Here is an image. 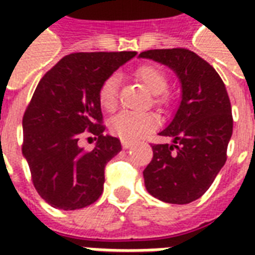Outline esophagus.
<instances>
[{
  "label": "esophagus",
  "instance_id": "1",
  "mask_svg": "<svg viewBox=\"0 0 255 255\" xmlns=\"http://www.w3.org/2000/svg\"><path fill=\"white\" fill-rule=\"evenodd\" d=\"M133 142H131V140H126V139H123L122 140V146L124 147V149H129V147H132Z\"/></svg>",
  "mask_w": 255,
  "mask_h": 255
}]
</instances>
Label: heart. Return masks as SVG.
<instances>
[{
    "label": "heart",
    "instance_id": "heart-1",
    "mask_svg": "<svg viewBox=\"0 0 255 255\" xmlns=\"http://www.w3.org/2000/svg\"><path fill=\"white\" fill-rule=\"evenodd\" d=\"M135 76L146 86L151 94H155L154 102L158 105L166 104L165 95L162 94L168 89V76L157 65L143 64L136 69ZM119 93V78L112 75L101 84L98 100L102 109L113 112L117 106ZM158 126V117L150 112H122L111 122V131L126 140H135L147 135Z\"/></svg>",
    "mask_w": 255,
    "mask_h": 255
}]
</instances>
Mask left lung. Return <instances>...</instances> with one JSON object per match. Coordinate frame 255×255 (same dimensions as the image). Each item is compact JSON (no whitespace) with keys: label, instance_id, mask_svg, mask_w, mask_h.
<instances>
[{"label":"left lung","instance_id":"left-lung-1","mask_svg":"<svg viewBox=\"0 0 255 255\" xmlns=\"http://www.w3.org/2000/svg\"><path fill=\"white\" fill-rule=\"evenodd\" d=\"M139 58L171 68L182 84L180 105L158 133L172 142L151 144L144 186L160 201L190 203L208 191L227 161L234 126L230 97L216 69L191 50L154 49Z\"/></svg>","mask_w":255,"mask_h":255}]
</instances>
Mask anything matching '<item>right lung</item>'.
Instances as JSON below:
<instances>
[{
  "label": "right lung",
  "instance_id": "add662e5",
  "mask_svg": "<svg viewBox=\"0 0 255 255\" xmlns=\"http://www.w3.org/2000/svg\"><path fill=\"white\" fill-rule=\"evenodd\" d=\"M135 56L136 52L72 53L36 86L23 117L21 150L34 187L53 208H86L104 191L105 165L120 153L122 143L104 135L98 93ZM84 130L99 138L91 152L77 144Z\"/></svg>",
  "mask_w": 255,
  "mask_h": 255
}]
</instances>
